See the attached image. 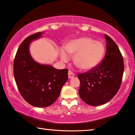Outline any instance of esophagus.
Here are the masks:
<instances>
[{"label":"esophagus","mask_w":135,"mask_h":135,"mask_svg":"<svg viewBox=\"0 0 135 135\" xmlns=\"http://www.w3.org/2000/svg\"><path fill=\"white\" fill-rule=\"evenodd\" d=\"M75 76V74H74L73 71H71V70H69V72H68V78L69 79H72Z\"/></svg>","instance_id":"1"}]
</instances>
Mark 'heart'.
I'll list each match as a JSON object with an SVG mask.
<instances>
[{
  "label": "heart",
  "mask_w": 135,
  "mask_h": 135,
  "mask_svg": "<svg viewBox=\"0 0 135 135\" xmlns=\"http://www.w3.org/2000/svg\"><path fill=\"white\" fill-rule=\"evenodd\" d=\"M64 50L68 54L74 56V63L82 71H88L99 65L104 58L105 48L102 42L95 41L89 36H84L71 40L64 45ZM62 61L69 59L66 52L61 50Z\"/></svg>",
  "instance_id": "b5f03b06"
}]
</instances>
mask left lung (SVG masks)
Masks as SVG:
<instances>
[{
    "instance_id": "left-lung-1",
    "label": "left lung",
    "mask_w": 135,
    "mask_h": 135,
    "mask_svg": "<svg viewBox=\"0 0 135 135\" xmlns=\"http://www.w3.org/2000/svg\"><path fill=\"white\" fill-rule=\"evenodd\" d=\"M105 55L97 67L85 73H79V94L87 104L103 105L116 95L121 85L124 71L122 55L115 42L107 35Z\"/></svg>"
}]
</instances>
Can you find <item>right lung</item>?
Returning a JSON list of instances; mask_svg holds the SVG:
<instances>
[{"instance_id": "right-lung-1", "label": "right lung", "mask_w": 135, "mask_h": 135, "mask_svg": "<svg viewBox=\"0 0 135 135\" xmlns=\"http://www.w3.org/2000/svg\"><path fill=\"white\" fill-rule=\"evenodd\" d=\"M41 34L37 32L26 38L17 50L13 62L14 78L21 95L36 107H46L53 104L68 79V69L42 65L31 57L30 43L41 37Z\"/></svg>"}]
</instances>
